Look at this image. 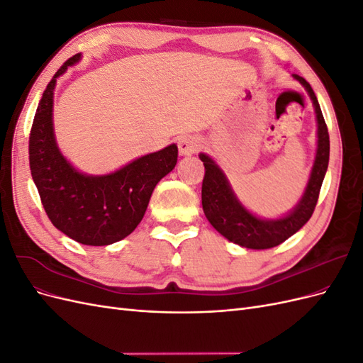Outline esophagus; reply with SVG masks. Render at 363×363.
<instances>
[{
    "instance_id": "esophagus-1",
    "label": "esophagus",
    "mask_w": 363,
    "mask_h": 363,
    "mask_svg": "<svg viewBox=\"0 0 363 363\" xmlns=\"http://www.w3.org/2000/svg\"><path fill=\"white\" fill-rule=\"evenodd\" d=\"M201 147L200 139L194 135H184L179 139V151L182 156H191Z\"/></svg>"
}]
</instances>
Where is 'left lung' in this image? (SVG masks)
<instances>
[{
	"instance_id": "obj_1",
	"label": "left lung",
	"mask_w": 363,
	"mask_h": 363,
	"mask_svg": "<svg viewBox=\"0 0 363 363\" xmlns=\"http://www.w3.org/2000/svg\"><path fill=\"white\" fill-rule=\"evenodd\" d=\"M294 77L309 92L318 121V150L315 163L306 192L298 206L294 208V212L284 218L274 219V221H265V219L251 215L236 200V196L230 189L225 175L216 167L215 162L206 155H200L206 169L201 186V203L204 215L219 233L240 247L267 250L280 245L309 221L316 207L318 196H320L321 184L328 167V156H330L328 130L321 107L318 104L311 84L300 75L294 74Z\"/></svg>"
}]
</instances>
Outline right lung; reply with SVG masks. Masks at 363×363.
<instances>
[{
	"instance_id": "obj_1",
	"label": "right lung",
	"mask_w": 363,
	"mask_h": 363,
	"mask_svg": "<svg viewBox=\"0 0 363 363\" xmlns=\"http://www.w3.org/2000/svg\"><path fill=\"white\" fill-rule=\"evenodd\" d=\"M79 59L75 54L65 62L43 91L30 130V171L52 225L83 245L101 247L138 227L156 184L177 163L179 150L172 144L101 177L77 172L56 145L51 115L56 79Z\"/></svg>"
}]
</instances>
